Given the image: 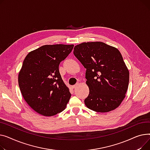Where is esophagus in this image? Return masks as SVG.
Returning <instances> with one entry per match:
<instances>
[{
	"label": "esophagus",
	"instance_id": "esophagus-1",
	"mask_svg": "<svg viewBox=\"0 0 150 150\" xmlns=\"http://www.w3.org/2000/svg\"><path fill=\"white\" fill-rule=\"evenodd\" d=\"M77 85H78V83H76V85L72 86V88H76L77 86Z\"/></svg>",
	"mask_w": 150,
	"mask_h": 150
}]
</instances>
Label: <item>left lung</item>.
Listing matches in <instances>:
<instances>
[{
    "label": "left lung",
    "instance_id": "obj_1",
    "mask_svg": "<svg viewBox=\"0 0 150 150\" xmlns=\"http://www.w3.org/2000/svg\"><path fill=\"white\" fill-rule=\"evenodd\" d=\"M73 53L86 69L90 89L84 100L86 107L99 112L117 108L129 83V71L120 51L103 42H91L75 46Z\"/></svg>",
    "mask_w": 150,
    "mask_h": 150
}]
</instances>
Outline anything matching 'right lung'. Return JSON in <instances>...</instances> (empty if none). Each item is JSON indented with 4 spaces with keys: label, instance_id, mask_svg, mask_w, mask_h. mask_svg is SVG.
<instances>
[{
    "label": "right lung",
    "instance_id": "1",
    "mask_svg": "<svg viewBox=\"0 0 150 150\" xmlns=\"http://www.w3.org/2000/svg\"><path fill=\"white\" fill-rule=\"evenodd\" d=\"M74 45H46L30 52L19 73L18 82L23 99L44 116L64 111L71 98L59 73V66Z\"/></svg>",
    "mask_w": 150,
    "mask_h": 150
}]
</instances>
